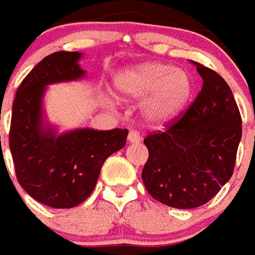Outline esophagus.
Returning a JSON list of instances; mask_svg holds the SVG:
<instances>
[{
  "instance_id": "esophagus-1",
  "label": "esophagus",
  "mask_w": 255,
  "mask_h": 255,
  "mask_svg": "<svg viewBox=\"0 0 255 255\" xmlns=\"http://www.w3.org/2000/svg\"><path fill=\"white\" fill-rule=\"evenodd\" d=\"M127 139L129 143H139L142 140V137H140L139 132H136V131H129Z\"/></svg>"
}]
</instances>
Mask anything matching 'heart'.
I'll list each match as a JSON object with an SVG mask.
<instances>
[{
	"label": "heart",
	"mask_w": 255,
	"mask_h": 255,
	"mask_svg": "<svg viewBox=\"0 0 255 255\" xmlns=\"http://www.w3.org/2000/svg\"><path fill=\"white\" fill-rule=\"evenodd\" d=\"M120 99H144L142 116L155 126L166 124L178 115L189 101L193 84L184 70L162 62H147L123 70L115 80Z\"/></svg>",
	"instance_id": "b5f03b06"
}]
</instances>
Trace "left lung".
<instances>
[{"mask_svg":"<svg viewBox=\"0 0 255 255\" xmlns=\"http://www.w3.org/2000/svg\"><path fill=\"white\" fill-rule=\"evenodd\" d=\"M193 65L203 78L196 100L165 131L143 140L148 150L142 171L147 192L180 209L208 203L231 178L242 137V119L227 82L214 70Z\"/></svg>","mask_w":255,"mask_h":255,"instance_id":"obj_1","label":"left lung"}]
</instances>
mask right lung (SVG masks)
Instances as JSON below:
<instances>
[{"instance_id":"obj_1","label":"right lung","mask_w":255,"mask_h":255,"mask_svg":"<svg viewBox=\"0 0 255 255\" xmlns=\"http://www.w3.org/2000/svg\"><path fill=\"white\" fill-rule=\"evenodd\" d=\"M81 52L58 51L39 62L22 80L13 101L9 147L18 184L28 195L52 208L84 203L99 180L101 166L126 146L128 129H74L56 135L43 124L46 86L80 80Z\"/></svg>"}]
</instances>
